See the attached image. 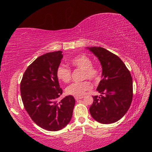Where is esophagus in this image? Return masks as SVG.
<instances>
[{"mask_svg": "<svg viewBox=\"0 0 152 152\" xmlns=\"http://www.w3.org/2000/svg\"><path fill=\"white\" fill-rule=\"evenodd\" d=\"M74 98H75L76 101H78V100H80V99H82V98H83V96H74Z\"/></svg>", "mask_w": 152, "mask_h": 152, "instance_id": "34e87169", "label": "esophagus"}]
</instances>
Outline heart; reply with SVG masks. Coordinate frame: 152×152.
<instances>
[{
  "label": "heart",
  "instance_id": "heart-1",
  "mask_svg": "<svg viewBox=\"0 0 152 152\" xmlns=\"http://www.w3.org/2000/svg\"><path fill=\"white\" fill-rule=\"evenodd\" d=\"M70 64L74 68L83 70L82 78H88L94 80L99 76L100 72L97 67L92 65V60L86 55H79L72 58ZM58 78L65 83L70 82L72 78V70L70 68L61 64L56 70ZM91 88V82L85 80L80 82H73L66 88L67 94L74 96H81L85 92Z\"/></svg>",
  "mask_w": 152,
  "mask_h": 152
}]
</instances>
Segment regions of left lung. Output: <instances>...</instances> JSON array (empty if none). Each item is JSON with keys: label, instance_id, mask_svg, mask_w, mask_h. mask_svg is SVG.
Here are the masks:
<instances>
[{"label": "left lung", "instance_id": "1", "mask_svg": "<svg viewBox=\"0 0 152 152\" xmlns=\"http://www.w3.org/2000/svg\"><path fill=\"white\" fill-rule=\"evenodd\" d=\"M101 64L102 79L89 109L91 116L102 124H110L121 119L132 103L133 80L123 61L114 53L101 47L88 48ZM104 94V95H102Z\"/></svg>", "mask_w": 152, "mask_h": 152}]
</instances>
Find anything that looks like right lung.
Listing matches in <instances>:
<instances>
[{"mask_svg": "<svg viewBox=\"0 0 152 152\" xmlns=\"http://www.w3.org/2000/svg\"><path fill=\"white\" fill-rule=\"evenodd\" d=\"M62 51L47 53L28 66L20 82V95L24 107L31 119L43 129L56 132L70 121L75 99L66 96L59 101L62 89L56 70Z\"/></svg>", "mask_w": 152, "mask_h": 152, "instance_id": "1", "label": "right lung"}]
</instances>
